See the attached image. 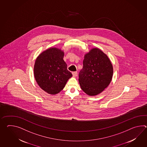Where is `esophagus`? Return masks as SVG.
<instances>
[{"label": "esophagus", "instance_id": "obj_1", "mask_svg": "<svg viewBox=\"0 0 147 147\" xmlns=\"http://www.w3.org/2000/svg\"><path fill=\"white\" fill-rule=\"evenodd\" d=\"M72 74L73 75V76H76L78 75V72L75 71V72H72Z\"/></svg>", "mask_w": 147, "mask_h": 147}]
</instances>
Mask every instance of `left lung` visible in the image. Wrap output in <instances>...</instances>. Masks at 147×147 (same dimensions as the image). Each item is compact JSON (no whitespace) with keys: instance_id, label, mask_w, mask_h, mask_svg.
<instances>
[{"instance_id":"left-lung-1","label":"left lung","mask_w":147,"mask_h":147,"mask_svg":"<svg viewBox=\"0 0 147 147\" xmlns=\"http://www.w3.org/2000/svg\"><path fill=\"white\" fill-rule=\"evenodd\" d=\"M83 64L78 75L82 90L90 96L100 94L112 78L113 69L110 60L100 49L94 48L84 55Z\"/></svg>"}]
</instances>
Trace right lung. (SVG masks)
I'll use <instances>...</instances> for the list:
<instances>
[{
	"instance_id": "1",
	"label": "right lung",
	"mask_w": 147,
	"mask_h": 147,
	"mask_svg": "<svg viewBox=\"0 0 147 147\" xmlns=\"http://www.w3.org/2000/svg\"><path fill=\"white\" fill-rule=\"evenodd\" d=\"M64 56L61 49L53 47L42 53L35 61V78L40 88L50 94L61 91L72 76L63 59Z\"/></svg>"
}]
</instances>
